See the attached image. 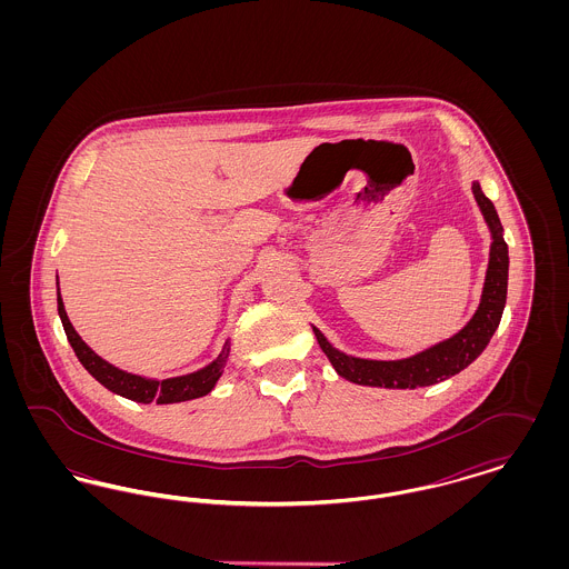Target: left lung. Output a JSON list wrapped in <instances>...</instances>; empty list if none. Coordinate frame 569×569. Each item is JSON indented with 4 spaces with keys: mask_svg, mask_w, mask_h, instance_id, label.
I'll list each match as a JSON object with an SVG mask.
<instances>
[{
    "mask_svg": "<svg viewBox=\"0 0 569 569\" xmlns=\"http://www.w3.org/2000/svg\"><path fill=\"white\" fill-rule=\"evenodd\" d=\"M473 196L478 207L487 219L492 243H490V260H488L487 281L482 290V300L473 318L459 330L455 337L437 343L425 352L409 356L403 360H365L353 358L348 353L335 350L325 335L313 326L320 348L325 350L335 371L341 378L350 379L360 386H378V388H420L433 386L437 381L452 378L469 367L490 341L497 326L501 322L506 297H508V243L503 241V228L495 204L480 190V183H473Z\"/></svg>",
    "mask_w": 569,
    "mask_h": 569,
    "instance_id": "obj_1",
    "label": "left lung"
}]
</instances>
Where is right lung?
<instances>
[{
    "label": "right lung",
    "instance_id": "add662e5",
    "mask_svg": "<svg viewBox=\"0 0 569 569\" xmlns=\"http://www.w3.org/2000/svg\"><path fill=\"white\" fill-rule=\"evenodd\" d=\"M57 311H59L61 325L66 330V337L77 353V358L81 360L82 367L104 388H109L110 392L121 395L136 403L156 401L160 406H166V403H181V401H191V399L209 395L216 388L217 379L221 378L223 365L230 353V341H226L223 350L216 360L196 373L170 379L140 378V376H132V373H126V371L112 367L82 341L79 332L74 330V326L70 325V320L66 316L61 297H57Z\"/></svg>",
    "mask_w": 569,
    "mask_h": 569
}]
</instances>
